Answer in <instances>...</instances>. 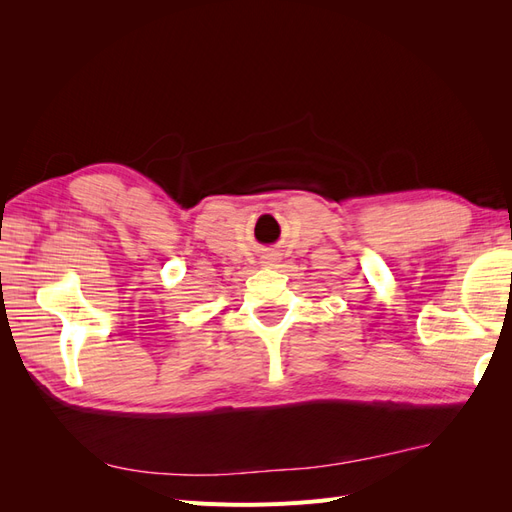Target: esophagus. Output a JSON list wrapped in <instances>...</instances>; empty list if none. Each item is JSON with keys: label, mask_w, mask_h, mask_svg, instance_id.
Here are the masks:
<instances>
[{"label": "esophagus", "mask_w": 512, "mask_h": 512, "mask_svg": "<svg viewBox=\"0 0 512 512\" xmlns=\"http://www.w3.org/2000/svg\"><path fill=\"white\" fill-rule=\"evenodd\" d=\"M277 262H280V256H277V254H267V256H262V265H265V267H275Z\"/></svg>", "instance_id": "34e87169"}]
</instances>
